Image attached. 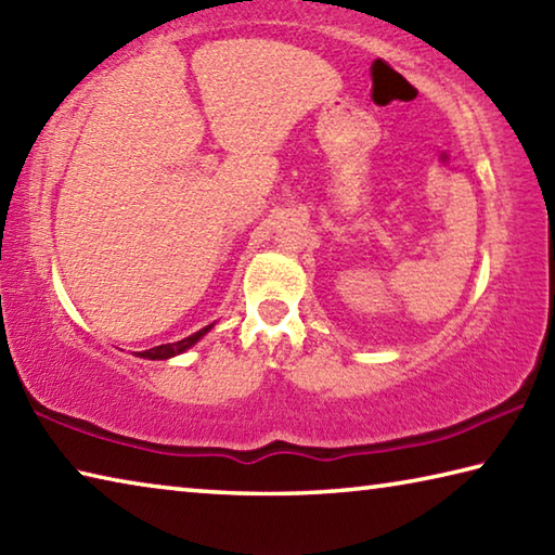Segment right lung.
Segmentation results:
<instances>
[{
    "label": "right lung",
    "instance_id": "right-lung-1",
    "mask_svg": "<svg viewBox=\"0 0 555 555\" xmlns=\"http://www.w3.org/2000/svg\"><path fill=\"white\" fill-rule=\"evenodd\" d=\"M214 324H209V326H204V328H199L197 334H192V336H188V338H182V341H178V344H163V346H155V348H149V351H141V353H135L139 358H149V361H168V358H172V356H178V353H184L188 351V348H192L194 344L199 341V338L209 332Z\"/></svg>",
    "mask_w": 555,
    "mask_h": 555
}]
</instances>
